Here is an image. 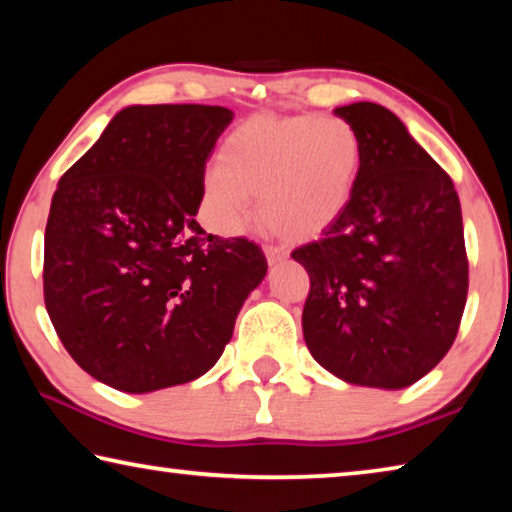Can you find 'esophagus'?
<instances>
[{
  "instance_id": "1",
  "label": "esophagus",
  "mask_w": 512,
  "mask_h": 512,
  "mask_svg": "<svg viewBox=\"0 0 512 512\" xmlns=\"http://www.w3.org/2000/svg\"><path fill=\"white\" fill-rule=\"evenodd\" d=\"M264 253H266V262L271 264V266L280 264V262H284V259H287V250H282V248H277V246H266Z\"/></svg>"
}]
</instances>
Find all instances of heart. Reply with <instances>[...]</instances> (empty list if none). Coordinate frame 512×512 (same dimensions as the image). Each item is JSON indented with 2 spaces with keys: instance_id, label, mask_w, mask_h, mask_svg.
<instances>
[{
  "instance_id": "b5f03b06",
  "label": "heart",
  "mask_w": 512,
  "mask_h": 512,
  "mask_svg": "<svg viewBox=\"0 0 512 512\" xmlns=\"http://www.w3.org/2000/svg\"><path fill=\"white\" fill-rule=\"evenodd\" d=\"M363 142L350 121L257 115L239 124L205 173L212 228L237 235L259 197L262 221L293 241L323 235L357 194Z\"/></svg>"
}]
</instances>
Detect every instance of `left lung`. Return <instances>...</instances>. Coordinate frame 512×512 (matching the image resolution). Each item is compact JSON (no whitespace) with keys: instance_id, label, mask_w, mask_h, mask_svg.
<instances>
[{"instance_id":"1","label":"left lung","mask_w":512,"mask_h":512,"mask_svg":"<svg viewBox=\"0 0 512 512\" xmlns=\"http://www.w3.org/2000/svg\"><path fill=\"white\" fill-rule=\"evenodd\" d=\"M357 128V194L323 239L291 257L309 273L302 334L320 366L348 384L397 391L452 348L467 300L461 201L452 178L391 110H334Z\"/></svg>"}]
</instances>
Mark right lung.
I'll use <instances>...</instances> for the list:
<instances>
[{"mask_svg":"<svg viewBox=\"0 0 512 512\" xmlns=\"http://www.w3.org/2000/svg\"><path fill=\"white\" fill-rule=\"evenodd\" d=\"M232 110L128 106L60 178L45 230V305L79 366L151 393L210 370L266 275L262 248L196 223L205 162Z\"/></svg>","mask_w":512,"mask_h":512,"instance_id":"obj_1","label":"right lung"}]
</instances>
